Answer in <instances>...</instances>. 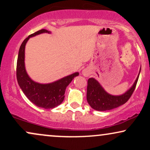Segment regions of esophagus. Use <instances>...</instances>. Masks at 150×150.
Masks as SVG:
<instances>
[{"instance_id": "obj_1", "label": "esophagus", "mask_w": 150, "mask_h": 150, "mask_svg": "<svg viewBox=\"0 0 150 150\" xmlns=\"http://www.w3.org/2000/svg\"><path fill=\"white\" fill-rule=\"evenodd\" d=\"M82 74L84 75L85 77H88L89 75L91 74V70L89 68H85L82 71Z\"/></svg>"}]
</instances>
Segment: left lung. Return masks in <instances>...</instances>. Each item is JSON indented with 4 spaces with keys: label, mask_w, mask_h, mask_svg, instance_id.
<instances>
[{
    "label": "left lung",
    "mask_w": 150,
    "mask_h": 150,
    "mask_svg": "<svg viewBox=\"0 0 150 150\" xmlns=\"http://www.w3.org/2000/svg\"><path fill=\"white\" fill-rule=\"evenodd\" d=\"M141 70L130 89L120 95H112L106 92L95 78L91 77L87 82V100L93 109L104 111L111 110L124 104L131 97L135 90Z\"/></svg>",
    "instance_id": "8db88e82"
}]
</instances>
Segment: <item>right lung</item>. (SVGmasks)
<instances>
[{"label":"right lung","mask_w":150,"mask_h":150,"mask_svg":"<svg viewBox=\"0 0 150 150\" xmlns=\"http://www.w3.org/2000/svg\"><path fill=\"white\" fill-rule=\"evenodd\" d=\"M43 33L51 34V32L43 29L32 34L22 43L18 53L16 73L18 85L29 100L38 107L49 109L56 107L63 102L65 89L75 77L78 76L79 73L76 72L55 82L46 84L39 83L30 78L25 68V46L30 38Z\"/></svg>","instance_id":"1"}]
</instances>
